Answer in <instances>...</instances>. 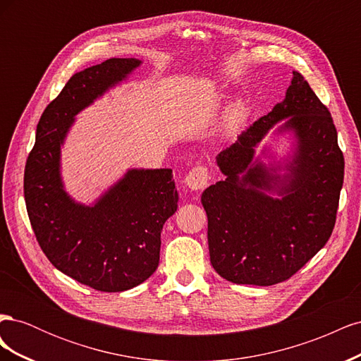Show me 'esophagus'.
<instances>
[{"label": "esophagus", "mask_w": 361, "mask_h": 361, "mask_svg": "<svg viewBox=\"0 0 361 361\" xmlns=\"http://www.w3.org/2000/svg\"><path fill=\"white\" fill-rule=\"evenodd\" d=\"M207 180H209V171H207V169L204 166H195L190 170L187 176H185L183 182L190 190L199 191L206 187Z\"/></svg>", "instance_id": "esophagus-1"}]
</instances>
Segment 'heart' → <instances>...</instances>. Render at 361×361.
Wrapping results in <instances>:
<instances>
[{"label": "heart", "instance_id": "obj_1", "mask_svg": "<svg viewBox=\"0 0 361 361\" xmlns=\"http://www.w3.org/2000/svg\"><path fill=\"white\" fill-rule=\"evenodd\" d=\"M247 117V108L243 102H235L232 106L228 108L226 117H224V125L228 133H235V130L243 125V122Z\"/></svg>", "mask_w": 361, "mask_h": 361}]
</instances>
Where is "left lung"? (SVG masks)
<instances>
[{"label": "left lung", "mask_w": 361, "mask_h": 361, "mask_svg": "<svg viewBox=\"0 0 361 361\" xmlns=\"http://www.w3.org/2000/svg\"><path fill=\"white\" fill-rule=\"evenodd\" d=\"M283 118L288 120L280 130H292L298 147L281 178L252 158ZM216 164L226 179L202 194L214 269L238 285L271 286L290 279L326 244L336 224L345 159L329 108L293 71L285 99L220 152Z\"/></svg>", "instance_id": "1"}]
</instances>
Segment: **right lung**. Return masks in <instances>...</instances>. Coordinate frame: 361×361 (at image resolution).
Instances as JSON below:
<instances>
[{"mask_svg":"<svg viewBox=\"0 0 361 361\" xmlns=\"http://www.w3.org/2000/svg\"><path fill=\"white\" fill-rule=\"evenodd\" d=\"M110 59L87 68L43 111L24 173L27 212L37 243L63 274L101 292L138 286L158 268L162 226L178 209L170 169H133L93 206L72 200L60 149L75 116L140 66Z\"/></svg>","mask_w":361,"mask_h":361,"instance_id":"obj_1","label":"right lung"}]
</instances>
